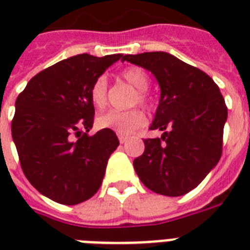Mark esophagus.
I'll list each match as a JSON object with an SVG mask.
<instances>
[{
    "mask_svg": "<svg viewBox=\"0 0 250 250\" xmlns=\"http://www.w3.org/2000/svg\"><path fill=\"white\" fill-rule=\"evenodd\" d=\"M119 142H120L121 144H124V143H126L127 142V136L119 135Z\"/></svg>",
    "mask_w": 250,
    "mask_h": 250,
    "instance_id": "34e87169",
    "label": "esophagus"
}]
</instances>
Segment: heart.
<instances>
[{"label": "heart", "mask_w": 250, "mask_h": 250, "mask_svg": "<svg viewBox=\"0 0 250 250\" xmlns=\"http://www.w3.org/2000/svg\"><path fill=\"white\" fill-rule=\"evenodd\" d=\"M120 78L126 82L129 86L136 89V96L134 104H139L148 107L150 100L146 93L150 80L146 72L140 67H127L120 73ZM91 101L97 108H102L107 104V81L104 77H99L93 82L91 91ZM146 123V117L144 112L138 108L127 111L110 110L104 114L100 115L97 119V125L101 129L112 130L120 135H129L136 129L144 126Z\"/></svg>", "instance_id": "obj_1"}]
</instances>
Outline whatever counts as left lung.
<instances>
[{"instance_id":"obj_1","label":"left lung","mask_w":250,"mask_h":250,"mask_svg":"<svg viewBox=\"0 0 250 250\" xmlns=\"http://www.w3.org/2000/svg\"><path fill=\"white\" fill-rule=\"evenodd\" d=\"M149 70L161 87L150 130L161 138L146 139L134 159L144 186L159 195L182 196L204 181L220 161L228 107L211 77L166 52L124 55Z\"/></svg>"}]
</instances>
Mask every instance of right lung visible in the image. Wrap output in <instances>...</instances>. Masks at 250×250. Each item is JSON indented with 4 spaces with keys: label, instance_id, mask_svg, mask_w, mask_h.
<instances>
[{
    "label": "right lung",
    "instance_id": "obj_1",
    "mask_svg": "<svg viewBox=\"0 0 250 250\" xmlns=\"http://www.w3.org/2000/svg\"><path fill=\"white\" fill-rule=\"evenodd\" d=\"M123 54H80L29 81L15 104L12 139L23 174L45 197L77 205L99 191L110 155L119 146L112 130L92 129L91 87Z\"/></svg>",
    "mask_w": 250,
    "mask_h": 250
}]
</instances>
